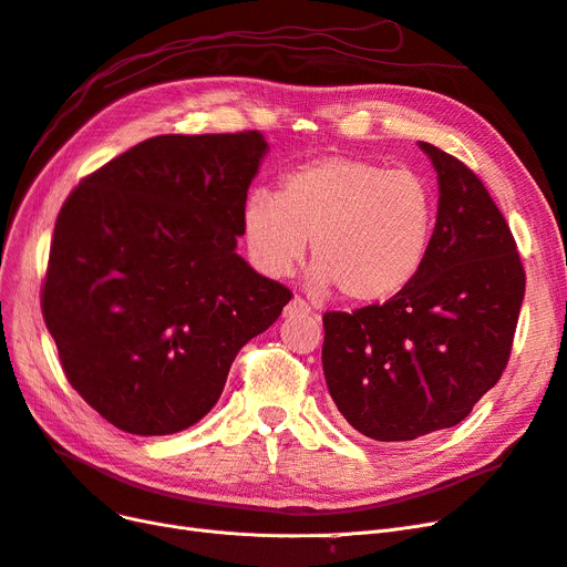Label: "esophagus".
Instances as JSON below:
<instances>
[{"label":"esophagus","mask_w":567,"mask_h":567,"mask_svg":"<svg viewBox=\"0 0 567 567\" xmlns=\"http://www.w3.org/2000/svg\"><path fill=\"white\" fill-rule=\"evenodd\" d=\"M309 311H311V307H309L302 298H292V300L286 305L284 315H286V317H296V315H309Z\"/></svg>","instance_id":"34e87169"}]
</instances>
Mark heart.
<instances>
[{"label": "heart", "instance_id": "b5f03b06", "mask_svg": "<svg viewBox=\"0 0 567 567\" xmlns=\"http://www.w3.org/2000/svg\"><path fill=\"white\" fill-rule=\"evenodd\" d=\"M436 199L410 168L326 154L286 171L277 194L250 192L241 227L262 275L286 277L311 246V281L351 302L396 296L417 277L432 244Z\"/></svg>", "mask_w": 567, "mask_h": 567}]
</instances>
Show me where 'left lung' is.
<instances>
[{"instance_id":"obj_1","label":"left lung","mask_w":567,"mask_h":567,"mask_svg":"<svg viewBox=\"0 0 567 567\" xmlns=\"http://www.w3.org/2000/svg\"><path fill=\"white\" fill-rule=\"evenodd\" d=\"M439 216L417 277L394 298L323 315V375L368 439L413 441L460 424L509 363L525 269L478 175L429 143Z\"/></svg>"}]
</instances>
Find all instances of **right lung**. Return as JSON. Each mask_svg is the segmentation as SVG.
<instances>
[{"label": "right lung", "mask_w": 567, "mask_h": 567, "mask_svg": "<svg viewBox=\"0 0 567 567\" xmlns=\"http://www.w3.org/2000/svg\"><path fill=\"white\" fill-rule=\"evenodd\" d=\"M265 152L260 131L157 135L89 173L58 213L44 323L68 382L122 432L199 422L292 298L234 250Z\"/></svg>", "instance_id": "right-lung-1"}]
</instances>
